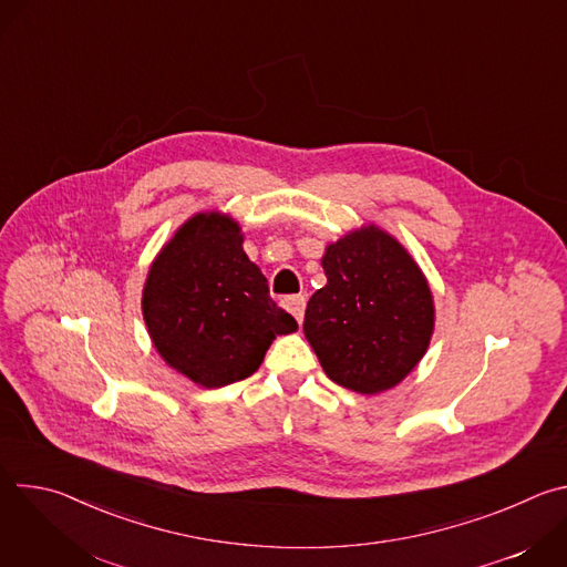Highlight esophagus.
Masks as SVG:
<instances>
[{
	"label": "esophagus",
	"mask_w": 567,
	"mask_h": 567,
	"mask_svg": "<svg viewBox=\"0 0 567 567\" xmlns=\"http://www.w3.org/2000/svg\"><path fill=\"white\" fill-rule=\"evenodd\" d=\"M305 305H307L305 296H289V298H285V307L298 320V326H300L302 318H305Z\"/></svg>",
	"instance_id": "34e87169"
}]
</instances>
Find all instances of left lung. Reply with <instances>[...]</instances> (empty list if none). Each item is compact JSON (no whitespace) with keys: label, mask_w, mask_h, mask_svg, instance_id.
<instances>
[{"label":"left lung","mask_w":567,"mask_h":567,"mask_svg":"<svg viewBox=\"0 0 567 567\" xmlns=\"http://www.w3.org/2000/svg\"><path fill=\"white\" fill-rule=\"evenodd\" d=\"M320 262L328 285L309 298L302 330L322 370L361 394L394 388L422 361L435 328L422 269L374 224L337 239Z\"/></svg>","instance_id":"obj_1"}]
</instances>
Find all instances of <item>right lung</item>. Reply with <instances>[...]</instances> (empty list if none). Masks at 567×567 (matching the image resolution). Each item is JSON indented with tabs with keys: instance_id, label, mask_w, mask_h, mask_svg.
I'll use <instances>...</instances> for the list:
<instances>
[{
	"instance_id": "add662e5",
	"label": "right lung",
	"mask_w": 567,
	"mask_h": 567,
	"mask_svg": "<svg viewBox=\"0 0 567 567\" xmlns=\"http://www.w3.org/2000/svg\"><path fill=\"white\" fill-rule=\"evenodd\" d=\"M241 241L230 215L197 213L158 251L143 287V320L156 352L204 388L251 377L274 339L298 330Z\"/></svg>"
}]
</instances>
